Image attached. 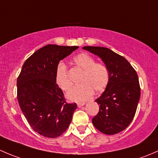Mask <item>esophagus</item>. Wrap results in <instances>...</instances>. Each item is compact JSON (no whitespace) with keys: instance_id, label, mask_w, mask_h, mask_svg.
<instances>
[{"instance_id":"obj_1","label":"esophagus","mask_w":158,"mask_h":158,"mask_svg":"<svg viewBox=\"0 0 158 158\" xmlns=\"http://www.w3.org/2000/svg\"><path fill=\"white\" fill-rule=\"evenodd\" d=\"M85 104V102H79V103H77V106L79 108H80V107H82V106H83Z\"/></svg>"}]
</instances>
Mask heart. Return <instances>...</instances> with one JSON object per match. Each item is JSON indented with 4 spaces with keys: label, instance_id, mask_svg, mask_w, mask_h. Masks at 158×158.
<instances>
[{
    "label": "heart",
    "instance_id": "obj_1",
    "mask_svg": "<svg viewBox=\"0 0 158 158\" xmlns=\"http://www.w3.org/2000/svg\"><path fill=\"white\" fill-rule=\"evenodd\" d=\"M73 63L82 70V73L79 78L81 84L73 87L67 93V98L69 100L84 102L92 97L93 91L101 93L106 90L110 81L109 70L106 64L96 63L93 57L85 52L76 56L73 59ZM55 81L62 90L68 91L71 88L72 82L64 63H60L57 65Z\"/></svg>",
    "mask_w": 158,
    "mask_h": 158
}]
</instances>
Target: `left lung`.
Listing matches in <instances>:
<instances>
[{"label": "left lung", "instance_id": "8db88e82", "mask_svg": "<svg viewBox=\"0 0 158 158\" xmlns=\"http://www.w3.org/2000/svg\"><path fill=\"white\" fill-rule=\"evenodd\" d=\"M95 54L109 68V85L95 100L99 106L92 124L102 133L115 135L125 130L135 117L141 95L137 72L122 56L100 47H84Z\"/></svg>", "mask_w": 158, "mask_h": 158}]
</instances>
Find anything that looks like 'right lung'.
Here are the masks:
<instances>
[{
  "label": "right lung",
  "mask_w": 158,
  "mask_h": 158,
  "mask_svg": "<svg viewBox=\"0 0 158 158\" xmlns=\"http://www.w3.org/2000/svg\"><path fill=\"white\" fill-rule=\"evenodd\" d=\"M79 47L49 44L25 61L17 81V100L33 130L47 138H56L69 126L76 103H68L55 81L60 60Z\"/></svg>",
  "instance_id": "obj_1"
}]
</instances>
